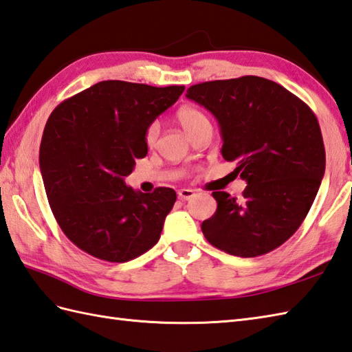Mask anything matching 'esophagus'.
Listing matches in <instances>:
<instances>
[{"instance_id":"34e87169","label":"esophagus","mask_w":352,"mask_h":352,"mask_svg":"<svg viewBox=\"0 0 352 352\" xmlns=\"http://www.w3.org/2000/svg\"><path fill=\"white\" fill-rule=\"evenodd\" d=\"M194 196H196V192H194L192 190H188V188H184V190H179L177 191V197L181 199V200H190Z\"/></svg>"}]
</instances>
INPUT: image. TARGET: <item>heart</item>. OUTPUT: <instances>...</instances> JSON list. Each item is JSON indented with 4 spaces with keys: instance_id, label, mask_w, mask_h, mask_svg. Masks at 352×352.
Masks as SVG:
<instances>
[{
    "instance_id": "b5f03b06",
    "label": "heart",
    "mask_w": 352,
    "mask_h": 352,
    "mask_svg": "<svg viewBox=\"0 0 352 352\" xmlns=\"http://www.w3.org/2000/svg\"><path fill=\"white\" fill-rule=\"evenodd\" d=\"M175 117L177 123L182 126V129L190 135V138L196 134L199 129L210 124L208 116L201 110H199V108L191 107V105L179 107L175 113ZM158 134H160L158 124L151 123L149 126L144 129V143L147 146H153L156 138H158Z\"/></svg>"
}]
</instances>
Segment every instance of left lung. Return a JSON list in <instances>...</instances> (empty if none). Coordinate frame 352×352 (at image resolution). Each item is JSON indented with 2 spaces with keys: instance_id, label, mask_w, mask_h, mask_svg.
I'll return each mask as SVG.
<instances>
[{
  "instance_id": "obj_1",
  "label": "left lung",
  "mask_w": 352,
  "mask_h": 352,
  "mask_svg": "<svg viewBox=\"0 0 352 352\" xmlns=\"http://www.w3.org/2000/svg\"><path fill=\"white\" fill-rule=\"evenodd\" d=\"M186 98L220 123L226 161L247 182L242 197L214 191L215 214L201 223L214 247L239 257L267 254L306 218L325 173L315 113L282 85L261 76L200 82Z\"/></svg>"
}]
</instances>
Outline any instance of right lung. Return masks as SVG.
<instances>
[{"mask_svg": "<svg viewBox=\"0 0 352 352\" xmlns=\"http://www.w3.org/2000/svg\"><path fill=\"white\" fill-rule=\"evenodd\" d=\"M184 90L100 81L51 113L38 166L54 217L82 252L120 263L158 242L175 190L140 192L124 185V177L147 155L144 129Z\"/></svg>", "mask_w": 352, "mask_h": 352, "instance_id": "add662e5", "label": "right lung"}]
</instances>
